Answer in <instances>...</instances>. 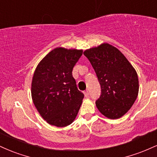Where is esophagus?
I'll list each match as a JSON object with an SVG mask.
<instances>
[{"instance_id": "34e87169", "label": "esophagus", "mask_w": 157, "mask_h": 157, "mask_svg": "<svg viewBox=\"0 0 157 157\" xmlns=\"http://www.w3.org/2000/svg\"><path fill=\"white\" fill-rule=\"evenodd\" d=\"M84 95L86 97H89V91H84Z\"/></svg>"}]
</instances>
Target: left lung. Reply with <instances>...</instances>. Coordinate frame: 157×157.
Returning a JSON list of instances; mask_svg holds the SVG:
<instances>
[{
  "mask_svg": "<svg viewBox=\"0 0 157 157\" xmlns=\"http://www.w3.org/2000/svg\"><path fill=\"white\" fill-rule=\"evenodd\" d=\"M101 86L96 106L105 117H122L134 105L139 93L137 73L118 48L102 43L85 50Z\"/></svg>",
  "mask_w": 157,
  "mask_h": 157,
  "instance_id": "1",
  "label": "left lung"
}]
</instances>
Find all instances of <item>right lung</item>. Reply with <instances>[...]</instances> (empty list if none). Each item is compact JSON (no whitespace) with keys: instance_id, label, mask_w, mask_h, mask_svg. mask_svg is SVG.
I'll return each mask as SVG.
<instances>
[{"instance_id":"add662e5","label":"right lung","mask_w":157,"mask_h":157,"mask_svg":"<svg viewBox=\"0 0 157 157\" xmlns=\"http://www.w3.org/2000/svg\"><path fill=\"white\" fill-rule=\"evenodd\" d=\"M82 55V49L57 47L35 68L32 81V101L50 125L66 127L78 113L84 95L77 89L72 70Z\"/></svg>"}]
</instances>
